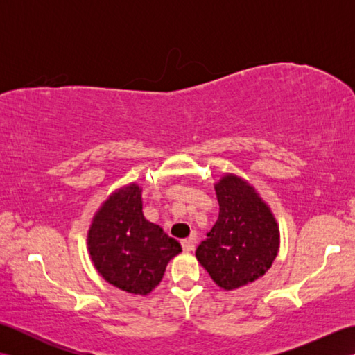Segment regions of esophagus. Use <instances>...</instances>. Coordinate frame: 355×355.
<instances>
[{"mask_svg":"<svg viewBox=\"0 0 355 355\" xmlns=\"http://www.w3.org/2000/svg\"><path fill=\"white\" fill-rule=\"evenodd\" d=\"M195 239H197V238H195V235H192V236L182 241V247H183L184 252H192L193 250V248H195Z\"/></svg>","mask_w":355,"mask_h":355,"instance_id":"obj_1","label":"esophagus"}]
</instances>
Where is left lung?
Masks as SVG:
<instances>
[{
    "label": "left lung",
    "mask_w": 355,
    "mask_h": 355,
    "mask_svg": "<svg viewBox=\"0 0 355 355\" xmlns=\"http://www.w3.org/2000/svg\"><path fill=\"white\" fill-rule=\"evenodd\" d=\"M220 215L195 256L224 290L266 275L279 248L277 224L253 187L235 175L215 184Z\"/></svg>",
    "instance_id": "1"
}]
</instances>
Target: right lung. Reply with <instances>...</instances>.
Instances as JSON below:
<instances>
[{"label": "right lung", "mask_w": 355, "mask_h": 355, "mask_svg": "<svg viewBox=\"0 0 355 355\" xmlns=\"http://www.w3.org/2000/svg\"><path fill=\"white\" fill-rule=\"evenodd\" d=\"M88 250L105 281L128 293L148 294L160 284L182 245L160 225L145 220L141 189L130 184L112 193L96 214Z\"/></svg>", "instance_id": "1"}]
</instances>
